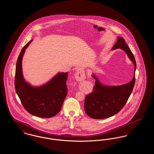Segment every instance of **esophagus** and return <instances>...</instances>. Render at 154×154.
<instances>
[{
	"instance_id": "34e87169",
	"label": "esophagus",
	"mask_w": 154,
	"mask_h": 154,
	"mask_svg": "<svg viewBox=\"0 0 154 154\" xmlns=\"http://www.w3.org/2000/svg\"><path fill=\"white\" fill-rule=\"evenodd\" d=\"M75 78H76L77 80H78L79 81L84 80L85 79V76H84V75L83 74V73L82 72L81 70L78 71V72L75 73Z\"/></svg>"
}]
</instances>
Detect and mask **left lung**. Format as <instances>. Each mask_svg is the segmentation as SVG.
<instances>
[{
    "mask_svg": "<svg viewBox=\"0 0 154 154\" xmlns=\"http://www.w3.org/2000/svg\"><path fill=\"white\" fill-rule=\"evenodd\" d=\"M120 48L128 55L134 65V76L128 83L121 85H106L99 80L94 73L92 76L95 79L94 91L86 96L84 109L89 117L94 119H104L117 114L127 102L132 93L135 83L136 63L133 54L125 42L124 39L118 36L117 41L112 50Z\"/></svg>",
    "mask_w": 154,
    "mask_h": 154,
    "instance_id": "8db88e82",
    "label": "left lung"
}]
</instances>
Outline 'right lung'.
Returning a JSON list of instances; mask_svg holds the SVG:
<instances>
[{"instance_id": "add662e5", "label": "right lung", "mask_w": 154, "mask_h": 154, "mask_svg": "<svg viewBox=\"0 0 154 154\" xmlns=\"http://www.w3.org/2000/svg\"><path fill=\"white\" fill-rule=\"evenodd\" d=\"M30 40L22 48L16 63L15 88L23 106L30 114L41 118H51L61 109L67 94V72H58L51 80L40 86H33L25 80L22 61Z\"/></svg>"}]
</instances>
